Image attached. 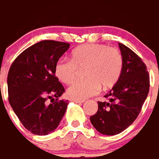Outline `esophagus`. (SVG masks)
<instances>
[{"label":"esophagus","instance_id":"34e87169","mask_svg":"<svg viewBox=\"0 0 159 159\" xmlns=\"http://www.w3.org/2000/svg\"><path fill=\"white\" fill-rule=\"evenodd\" d=\"M74 101L76 103H83L84 102H85V100H79V99H75L74 100Z\"/></svg>","mask_w":159,"mask_h":159}]
</instances>
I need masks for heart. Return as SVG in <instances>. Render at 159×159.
I'll use <instances>...</instances> for the list:
<instances>
[{
	"label": "heart",
	"instance_id": "obj_1",
	"mask_svg": "<svg viewBox=\"0 0 159 159\" xmlns=\"http://www.w3.org/2000/svg\"><path fill=\"white\" fill-rule=\"evenodd\" d=\"M123 57L120 49L103 43L80 46L71 53V60L61 58L55 66V74L60 81L70 85L80 70L85 69L84 81L68 87L67 95L72 99L84 100L96 95L100 88H112L121 78Z\"/></svg>",
	"mask_w": 159,
	"mask_h": 159
}]
</instances>
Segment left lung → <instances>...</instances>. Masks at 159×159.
<instances>
[{
  "label": "left lung",
  "mask_w": 159,
  "mask_h": 159,
  "mask_svg": "<svg viewBox=\"0 0 159 159\" xmlns=\"http://www.w3.org/2000/svg\"><path fill=\"white\" fill-rule=\"evenodd\" d=\"M123 57L121 78L104 96L108 102H98V110L90 117L98 131L106 135L118 134L135 121L148 95L149 73L141 58L121 43Z\"/></svg>",
  "instance_id": "left-lung-1"
}]
</instances>
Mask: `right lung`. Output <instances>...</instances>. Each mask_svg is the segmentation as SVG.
<instances>
[{
	"mask_svg": "<svg viewBox=\"0 0 159 159\" xmlns=\"http://www.w3.org/2000/svg\"><path fill=\"white\" fill-rule=\"evenodd\" d=\"M69 45L54 40L38 42L17 56L10 67V105L24 127L34 134L54 131L66 112L68 103L59 100L65 89L55 74V66Z\"/></svg>",
	"mask_w": 159,
	"mask_h": 159,
	"instance_id": "add662e5",
	"label": "right lung"
}]
</instances>
